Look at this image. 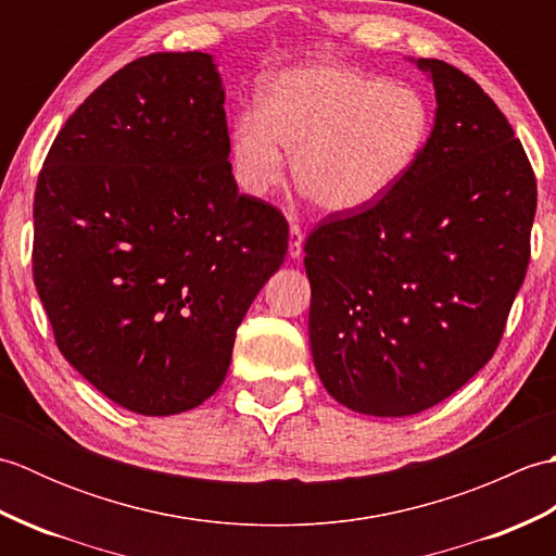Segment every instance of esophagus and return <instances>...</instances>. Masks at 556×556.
Masks as SVG:
<instances>
[{
  "label": "esophagus",
  "instance_id": "34e87169",
  "mask_svg": "<svg viewBox=\"0 0 556 556\" xmlns=\"http://www.w3.org/2000/svg\"><path fill=\"white\" fill-rule=\"evenodd\" d=\"M303 253V229L299 227L296 222H291L289 229V255L299 257Z\"/></svg>",
  "mask_w": 556,
  "mask_h": 556
}]
</instances>
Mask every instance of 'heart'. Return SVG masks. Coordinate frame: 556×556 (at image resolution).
<instances>
[{
	"label": "heart",
	"instance_id": "heart-1",
	"mask_svg": "<svg viewBox=\"0 0 556 556\" xmlns=\"http://www.w3.org/2000/svg\"><path fill=\"white\" fill-rule=\"evenodd\" d=\"M430 136L418 90L353 68L303 66L269 80L260 114L233 124V169L248 193L265 195L293 179L325 212H358L406 179Z\"/></svg>",
	"mask_w": 556,
	"mask_h": 556
}]
</instances>
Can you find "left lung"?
<instances>
[{"label":"left lung","instance_id":"left-lung-1","mask_svg":"<svg viewBox=\"0 0 556 556\" xmlns=\"http://www.w3.org/2000/svg\"><path fill=\"white\" fill-rule=\"evenodd\" d=\"M434 128L406 179L370 207L327 215L305 241L311 349L339 404L413 416L464 387L494 351L521 289L535 172L478 83L420 59Z\"/></svg>","mask_w":556,"mask_h":556}]
</instances>
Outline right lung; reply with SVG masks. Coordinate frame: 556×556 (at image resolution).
<instances>
[{
    "mask_svg": "<svg viewBox=\"0 0 556 556\" xmlns=\"http://www.w3.org/2000/svg\"><path fill=\"white\" fill-rule=\"evenodd\" d=\"M212 56L126 64L68 116L33 200V279L62 356L140 416L217 392L257 291L285 263L281 210L239 193Z\"/></svg>",
    "mask_w": 556,
    "mask_h": 556,
    "instance_id": "1",
    "label": "right lung"
}]
</instances>
